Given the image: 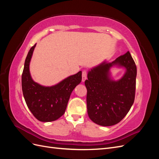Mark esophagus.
Returning a JSON list of instances; mask_svg holds the SVG:
<instances>
[{
	"label": "esophagus",
	"instance_id": "34e87169",
	"mask_svg": "<svg viewBox=\"0 0 159 159\" xmlns=\"http://www.w3.org/2000/svg\"><path fill=\"white\" fill-rule=\"evenodd\" d=\"M87 71L85 70L82 71V81H85V80L87 79Z\"/></svg>",
	"mask_w": 159,
	"mask_h": 159
}]
</instances>
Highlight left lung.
I'll return each instance as SVG.
<instances>
[{"label": "left lung", "instance_id": "obj_1", "mask_svg": "<svg viewBox=\"0 0 159 159\" xmlns=\"http://www.w3.org/2000/svg\"><path fill=\"white\" fill-rule=\"evenodd\" d=\"M114 65L126 69L117 81L110 76V68ZM136 76L137 67L129 51L112 62L105 61L91 69L85 85L88 91V113L91 121L105 127L121 121L134 103Z\"/></svg>", "mask_w": 159, "mask_h": 159}]
</instances>
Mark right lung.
<instances>
[{"instance_id":"1","label":"right lung","mask_w":159,"mask_h":159,"mask_svg":"<svg viewBox=\"0 0 159 159\" xmlns=\"http://www.w3.org/2000/svg\"><path fill=\"white\" fill-rule=\"evenodd\" d=\"M36 44L28 53L22 74V89L28 109L38 121H54L65 113L72 91L81 81V71L60 83L46 87L35 82L30 73V62Z\"/></svg>"}]
</instances>
